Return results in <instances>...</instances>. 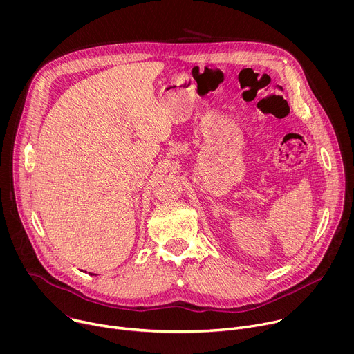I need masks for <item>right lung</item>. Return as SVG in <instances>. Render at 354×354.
Instances as JSON below:
<instances>
[{
    "mask_svg": "<svg viewBox=\"0 0 354 354\" xmlns=\"http://www.w3.org/2000/svg\"><path fill=\"white\" fill-rule=\"evenodd\" d=\"M91 276H92V274H91Z\"/></svg>",
    "mask_w": 354,
    "mask_h": 354,
    "instance_id": "add662e5",
    "label": "right lung"
}]
</instances>
